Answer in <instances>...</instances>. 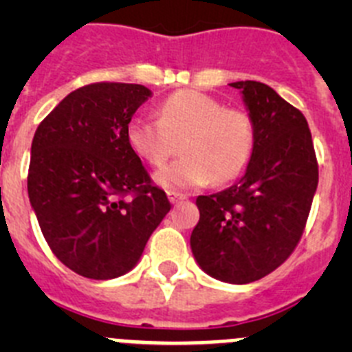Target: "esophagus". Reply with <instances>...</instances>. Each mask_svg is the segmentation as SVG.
<instances>
[{"instance_id":"34e87169","label":"esophagus","mask_w":352,"mask_h":352,"mask_svg":"<svg viewBox=\"0 0 352 352\" xmlns=\"http://www.w3.org/2000/svg\"><path fill=\"white\" fill-rule=\"evenodd\" d=\"M167 197H169L170 204H178L179 201H183V199H186L185 195L179 194V192H167Z\"/></svg>"}]
</instances>
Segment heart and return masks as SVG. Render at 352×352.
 <instances>
[{
	"instance_id": "1",
	"label": "heart",
	"mask_w": 352,
	"mask_h": 352,
	"mask_svg": "<svg viewBox=\"0 0 352 352\" xmlns=\"http://www.w3.org/2000/svg\"><path fill=\"white\" fill-rule=\"evenodd\" d=\"M158 120L133 118L126 126L130 149L149 166H162L182 149L183 157L155 174L170 190L227 183L243 174L254 153L256 132L248 114L226 109L195 89L173 93L157 109Z\"/></svg>"
}]
</instances>
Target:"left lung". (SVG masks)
<instances>
[{
	"instance_id": "left-lung-1",
	"label": "left lung",
	"mask_w": 352,
	"mask_h": 352,
	"mask_svg": "<svg viewBox=\"0 0 352 352\" xmlns=\"http://www.w3.org/2000/svg\"><path fill=\"white\" fill-rule=\"evenodd\" d=\"M231 86L254 125V153L234 185L197 197L190 248L210 276L248 284L278 268L298 245L319 170L309 123L296 107L257 80Z\"/></svg>"
}]
</instances>
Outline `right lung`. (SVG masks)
<instances>
[{
    "label": "right lung",
    "mask_w": 352,
    "mask_h": 352,
    "mask_svg": "<svg viewBox=\"0 0 352 352\" xmlns=\"http://www.w3.org/2000/svg\"><path fill=\"white\" fill-rule=\"evenodd\" d=\"M149 95L141 84L84 86L52 109L31 142V208L54 256L86 278L129 273L170 210L126 142Z\"/></svg>",
    "instance_id": "add662e5"
}]
</instances>
